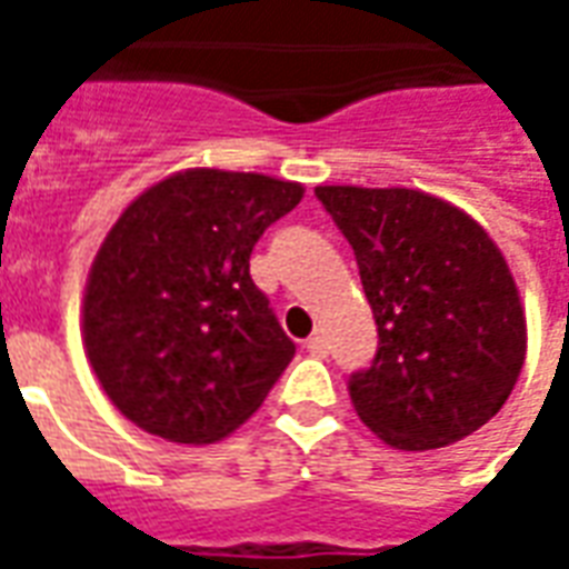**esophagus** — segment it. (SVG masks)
<instances>
[{
	"instance_id": "esophagus-1",
	"label": "esophagus",
	"mask_w": 569,
	"mask_h": 569,
	"mask_svg": "<svg viewBox=\"0 0 569 569\" xmlns=\"http://www.w3.org/2000/svg\"><path fill=\"white\" fill-rule=\"evenodd\" d=\"M308 353L310 357H326L329 353V341L322 338V335H310L308 338Z\"/></svg>"
}]
</instances>
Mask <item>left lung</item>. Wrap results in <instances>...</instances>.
I'll list each match as a JSON object with an SVG mask.
<instances>
[{"label": "left lung", "instance_id": "obj_1", "mask_svg": "<svg viewBox=\"0 0 569 569\" xmlns=\"http://www.w3.org/2000/svg\"><path fill=\"white\" fill-rule=\"evenodd\" d=\"M353 247L378 353L350 375L359 420L399 451L485 427L512 393L527 326L512 271L481 224L418 188L317 186Z\"/></svg>", "mask_w": 569, "mask_h": 569}]
</instances>
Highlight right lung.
Returning <instances> with one entry per match:
<instances>
[{"instance_id":"right-lung-1","label":"right lung","mask_w":569,"mask_h":569,"mask_svg":"<svg viewBox=\"0 0 569 569\" xmlns=\"http://www.w3.org/2000/svg\"><path fill=\"white\" fill-rule=\"evenodd\" d=\"M301 198L298 182L194 167L118 216L88 273L81 335L124 418L210 445L259 411L296 345L252 283L249 256Z\"/></svg>"}]
</instances>
